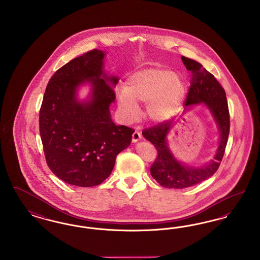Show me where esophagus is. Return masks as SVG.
Segmentation results:
<instances>
[{
	"label": "esophagus",
	"mask_w": 260,
	"mask_h": 260,
	"mask_svg": "<svg viewBox=\"0 0 260 260\" xmlns=\"http://www.w3.org/2000/svg\"><path fill=\"white\" fill-rule=\"evenodd\" d=\"M140 138H141V134H140L139 132L136 131V132L133 134V141H134V142H137Z\"/></svg>",
	"instance_id": "esophagus-1"
}]
</instances>
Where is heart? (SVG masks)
Segmentation results:
<instances>
[{"label":"heart","instance_id":"1","mask_svg":"<svg viewBox=\"0 0 260 260\" xmlns=\"http://www.w3.org/2000/svg\"><path fill=\"white\" fill-rule=\"evenodd\" d=\"M186 95L183 78L162 68H148L131 75L125 87L118 92V104L126 119L136 117L137 102L146 103L145 116L152 123H162L173 118Z\"/></svg>","mask_w":260,"mask_h":260}]
</instances>
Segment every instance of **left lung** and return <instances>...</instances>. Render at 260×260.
<instances>
[{
	"label": "left lung",
	"instance_id": "8db88e82",
	"mask_svg": "<svg viewBox=\"0 0 260 260\" xmlns=\"http://www.w3.org/2000/svg\"><path fill=\"white\" fill-rule=\"evenodd\" d=\"M186 69L191 72V85L185 99L186 108L204 103L212 114L219 133L220 140L214 160L203 167H188L173 157L168 146L167 136L173 126L166 121L143 129L142 135L157 149V158L150 168L153 178L165 188L183 189L196 185L212 176L222 161L230 131V116L226 93L214 76L203 65L193 59L181 56Z\"/></svg>",
	"mask_w": 260,
	"mask_h": 260
}]
</instances>
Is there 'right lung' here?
I'll return each instance as SVG.
<instances>
[{"label":"right lung","mask_w":260,"mask_h":260,"mask_svg":"<svg viewBox=\"0 0 260 260\" xmlns=\"http://www.w3.org/2000/svg\"><path fill=\"white\" fill-rule=\"evenodd\" d=\"M102 50H92L63 65L50 78L40 109V135L46 161L58 178L71 185L102 183L117 155L132 141L135 129L116 125L109 106L115 101L117 77L103 72ZM88 82L91 99H76V89Z\"/></svg>","instance_id":"right-lung-1"}]
</instances>
